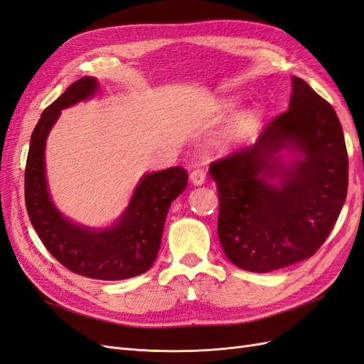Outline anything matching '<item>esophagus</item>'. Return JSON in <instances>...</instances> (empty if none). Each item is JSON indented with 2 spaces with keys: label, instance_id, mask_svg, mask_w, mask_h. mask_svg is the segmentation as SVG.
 <instances>
[{
  "label": "esophagus",
  "instance_id": "34e87169",
  "mask_svg": "<svg viewBox=\"0 0 364 364\" xmlns=\"http://www.w3.org/2000/svg\"><path fill=\"white\" fill-rule=\"evenodd\" d=\"M205 178H206V174L202 168H196L190 173V181L193 185H202L205 182Z\"/></svg>",
  "mask_w": 364,
  "mask_h": 364
}]
</instances>
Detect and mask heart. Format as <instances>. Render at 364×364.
<instances>
[{
	"mask_svg": "<svg viewBox=\"0 0 364 364\" xmlns=\"http://www.w3.org/2000/svg\"><path fill=\"white\" fill-rule=\"evenodd\" d=\"M251 122H252V114L251 113H245L240 117V127H242V129H245V127H248Z\"/></svg>",
	"mask_w": 364,
	"mask_h": 364,
	"instance_id": "obj_1",
	"label": "heart"
}]
</instances>
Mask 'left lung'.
Here are the masks:
<instances>
[{"label": "left lung", "instance_id": "8db88e82", "mask_svg": "<svg viewBox=\"0 0 364 364\" xmlns=\"http://www.w3.org/2000/svg\"><path fill=\"white\" fill-rule=\"evenodd\" d=\"M289 109L257 141L211 164L218 234L245 271L271 272L317 252L345 205L348 151L332 105L292 76Z\"/></svg>", "mask_w": 364, "mask_h": 364}]
</instances>
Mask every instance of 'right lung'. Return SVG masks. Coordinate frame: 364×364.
I'll return each instance as SVG.
<instances>
[{
  "instance_id": "right-lung-1",
  "label": "right lung",
  "mask_w": 364,
  "mask_h": 364,
  "mask_svg": "<svg viewBox=\"0 0 364 364\" xmlns=\"http://www.w3.org/2000/svg\"><path fill=\"white\" fill-rule=\"evenodd\" d=\"M97 90L96 77L84 76L39 117L26 164V206L44 247L67 269L97 280H125L149 271L158 257L165 218L188 183V174L182 166L145 173L110 227L90 228L65 218L48 191L46 142L61 110L90 100Z\"/></svg>"
}]
</instances>
